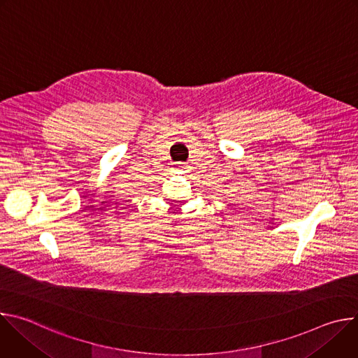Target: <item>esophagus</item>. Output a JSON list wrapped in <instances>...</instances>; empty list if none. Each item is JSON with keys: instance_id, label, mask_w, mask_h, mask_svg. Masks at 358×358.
Listing matches in <instances>:
<instances>
[{"instance_id": "esophagus-1", "label": "esophagus", "mask_w": 358, "mask_h": 358, "mask_svg": "<svg viewBox=\"0 0 358 358\" xmlns=\"http://www.w3.org/2000/svg\"><path fill=\"white\" fill-rule=\"evenodd\" d=\"M174 170H177V171H182V170H185V166H184V164H181V163H177V164H176V167H174Z\"/></svg>"}]
</instances>
